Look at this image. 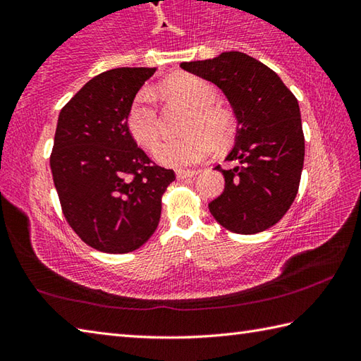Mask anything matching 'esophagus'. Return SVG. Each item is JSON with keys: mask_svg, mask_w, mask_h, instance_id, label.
I'll use <instances>...</instances> for the list:
<instances>
[{"mask_svg": "<svg viewBox=\"0 0 361 361\" xmlns=\"http://www.w3.org/2000/svg\"><path fill=\"white\" fill-rule=\"evenodd\" d=\"M194 175H197V170H183V169L176 170V176H178L180 180L191 178V176H194Z\"/></svg>", "mask_w": 361, "mask_h": 361, "instance_id": "1", "label": "esophagus"}]
</instances>
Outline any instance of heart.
Here are the masks:
<instances>
[{
    "mask_svg": "<svg viewBox=\"0 0 361 361\" xmlns=\"http://www.w3.org/2000/svg\"><path fill=\"white\" fill-rule=\"evenodd\" d=\"M164 92L194 108L188 124V132L191 133L157 146L156 159L164 166L188 167L202 162L213 152L215 142L224 145L234 135V119L226 109L213 105L216 90L204 79L175 75L164 82ZM126 124L138 145L148 149L154 148L161 137L162 124L149 89H142L132 100Z\"/></svg>",
    "mask_w": 361,
    "mask_h": 361,
    "instance_id": "1",
    "label": "heart"
}]
</instances>
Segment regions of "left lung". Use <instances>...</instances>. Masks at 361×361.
<instances>
[{"instance_id": "left-lung-1", "label": "left lung", "mask_w": 361, "mask_h": 361, "mask_svg": "<svg viewBox=\"0 0 361 361\" xmlns=\"http://www.w3.org/2000/svg\"><path fill=\"white\" fill-rule=\"evenodd\" d=\"M223 90L237 119L234 146L219 170L224 191L209 204L216 221L237 234L279 223L295 200L304 164V133L296 97L276 71L243 52L180 63Z\"/></svg>"}]
</instances>
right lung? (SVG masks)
I'll use <instances>...</instances> for the list:
<instances>
[{
	"mask_svg": "<svg viewBox=\"0 0 361 361\" xmlns=\"http://www.w3.org/2000/svg\"><path fill=\"white\" fill-rule=\"evenodd\" d=\"M156 68H114L90 79L59 114L51 170L71 229L99 252L129 253L154 234L175 172L130 135L127 109Z\"/></svg>",
	"mask_w": 361,
	"mask_h": 361,
	"instance_id": "1",
	"label": "right lung"
}]
</instances>
